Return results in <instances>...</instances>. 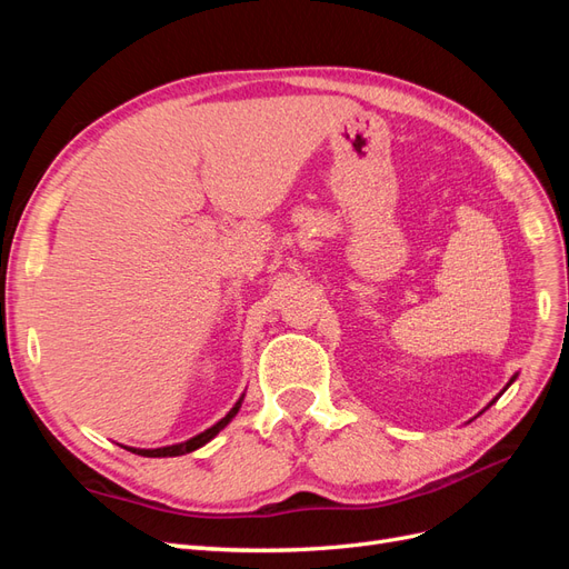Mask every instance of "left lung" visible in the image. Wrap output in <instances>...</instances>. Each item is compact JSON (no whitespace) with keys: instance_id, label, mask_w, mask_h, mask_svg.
<instances>
[{"instance_id":"obj_1","label":"left lung","mask_w":569,"mask_h":569,"mask_svg":"<svg viewBox=\"0 0 569 569\" xmlns=\"http://www.w3.org/2000/svg\"><path fill=\"white\" fill-rule=\"evenodd\" d=\"M515 380H518V375H512V377H510V382L506 385V389H508V387H510ZM506 389H503V391H506ZM503 391H501V393H503ZM501 393H498V396H501ZM498 396H496V399H498ZM496 399H493V401H496ZM493 401H491V403H493ZM491 403H489V406H491Z\"/></svg>"}]
</instances>
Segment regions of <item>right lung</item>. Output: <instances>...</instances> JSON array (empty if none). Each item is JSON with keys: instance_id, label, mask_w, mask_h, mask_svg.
Listing matches in <instances>:
<instances>
[{"instance_id": "right-lung-1", "label": "right lung", "mask_w": 569, "mask_h": 569, "mask_svg": "<svg viewBox=\"0 0 569 569\" xmlns=\"http://www.w3.org/2000/svg\"><path fill=\"white\" fill-rule=\"evenodd\" d=\"M242 401H244V393L239 396V401L228 410L226 418H220L213 427L203 429L201 435H197V437H192V439L180 441V443H170V446H161V449H134V446H123V449H128V451H132V453H137V456H144V458H176V456L192 453V451L201 449V446L209 443L213 437H218V435L222 432V429H226V427L232 422V418L237 416L239 408H242Z\"/></svg>"}]
</instances>
